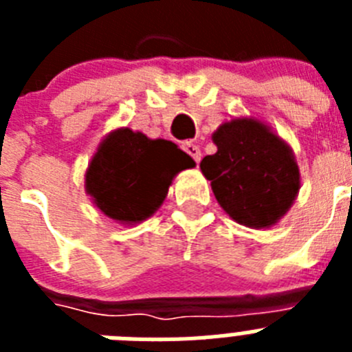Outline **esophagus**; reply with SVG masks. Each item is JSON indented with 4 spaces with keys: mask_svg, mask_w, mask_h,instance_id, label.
I'll list each match as a JSON object with an SVG mask.
<instances>
[{
    "mask_svg": "<svg viewBox=\"0 0 352 352\" xmlns=\"http://www.w3.org/2000/svg\"><path fill=\"white\" fill-rule=\"evenodd\" d=\"M183 149H185L186 153L194 158L195 164H199V162H201V149H199L197 144H194V142H185V144H183Z\"/></svg>",
    "mask_w": 352,
    "mask_h": 352,
    "instance_id": "34e87169",
    "label": "esophagus"
}]
</instances>
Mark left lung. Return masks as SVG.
<instances>
[{"label":"left lung","mask_w":352,"mask_h":352,"mask_svg":"<svg viewBox=\"0 0 352 352\" xmlns=\"http://www.w3.org/2000/svg\"><path fill=\"white\" fill-rule=\"evenodd\" d=\"M219 151L201 162L213 194L232 220L270 227L300 190V170L282 139L256 120H232L213 133Z\"/></svg>","instance_id":"8db88e82"}]
</instances>
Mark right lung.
Wrapping results in <instances>:
<instances>
[{"label": "right lung", "mask_w": 352, "mask_h": 352, "mask_svg": "<svg viewBox=\"0 0 352 352\" xmlns=\"http://www.w3.org/2000/svg\"><path fill=\"white\" fill-rule=\"evenodd\" d=\"M194 166L174 142L151 141L144 133L121 129L93 157L86 190L109 219L141 222L164 203L174 176Z\"/></svg>", "instance_id": "1"}]
</instances>
